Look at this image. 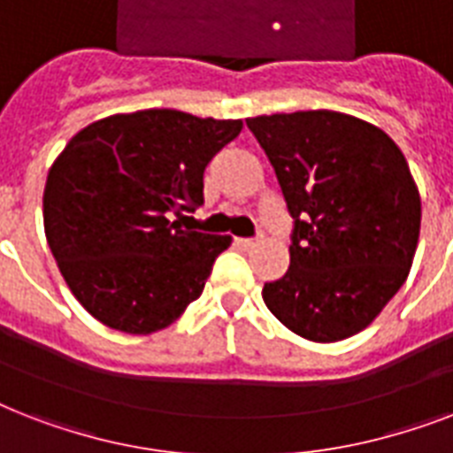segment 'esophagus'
Here are the masks:
<instances>
[{
	"mask_svg": "<svg viewBox=\"0 0 453 453\" xmlns=\"http://www.w3.org/2000/svg\"><path fill=\"white\" fill-rule=\"evenodd\" d=\"M258 242H261V237H237V244H240L242 249H251V247H256V244H258Z\"/></svg>",
	"mask_w": 453,
	"mask_h": 453,
	"instance_id": "34e87169",
	"label": "esophagus"
}]
</instances>
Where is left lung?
<instances>
[{
  "instance_id": "left-lung-1",
  "label": "left lung",
  "mask_w": 453,
  "mask_h": 453,
  "mask_svg": "<svg viewBox=\"0 0 453 453\" xmlns=\"http://www.w3.org/2000/svg\"><path fill=\"white\" fill-rule=\"evenodd\" d=\"M247 127L294 219L289 270L263 287L280 322L315 343L355 336L400 291L421 234V195L393 138L334 110Z\"/></svg>"
}]
</instances>
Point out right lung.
<instances>
[{"label":"right lung","mask_w":453,"mask_h":453,"mask_svg":"<svg viewBox=\"0 0 453 453\" xmlns=\"http://www.w3.org/2000/svg\"><path fill=\"white\" fill-rule=\"evenodd\" d=\"M242 119L180 110L110 115L70 138L49 169L44 233L74 298L110 329H166L204 289L233 237L180 230L204 202V169Z\"/></svg>","instance_id":"obj_1"}]
</instances>
